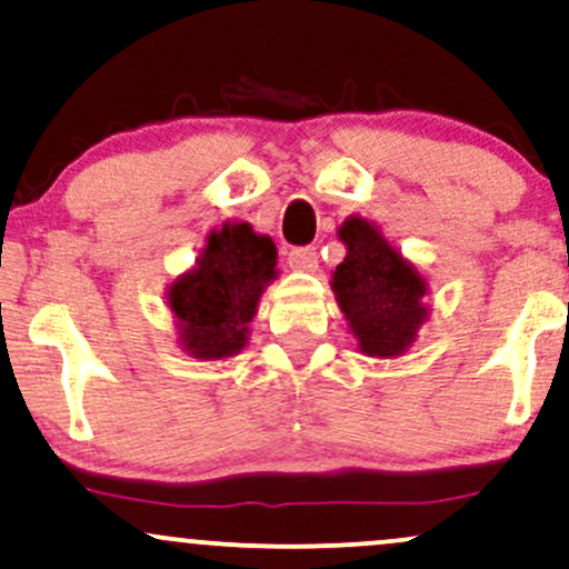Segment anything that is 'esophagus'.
<instances>
[{
    "mask_svg": "<svg viewBox=\"0 0 569 569\" xmlns=\"http://www.w3.org/2000/svg\"><path fill=\"white\" fill-rule=\"evenodd\" d=\"M289 264L293 270H316L318 251L312 246H297L289 251Z\"/></svg>",
    "mask_w": 569,
    "mask_h": 569,
    "instance_id": "1",
    "label": "esophagus"
}]
</instances>
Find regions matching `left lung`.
Masks as SVG:
<instances>
[{
    "label": "left lung",
    "instance_id": "left-lung-1",
    "mask_svg": "<svg viewBox=\"0 0 569 569\" xmlns=\"http://www.w3.org/2000/svg\"><path fill=\"white\" fill-rule=\"evenodd\" d=\"M339 238L348 246V257L331 286L358 348L367 356H401L428 318L422 305L426 280L369 221L350 217Z\"/></svg>",
    "mask_w": 569,
    "mask_h": 569
}]
</instances>
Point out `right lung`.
<instances>
[{
	"label": "right lung",
	"instance_id": "obj_1",
	"mask_svg": "<svg viewBox=\"0 0 569 569\" xmlns=\"http://www.w3.org/2000/svg\"><path fill=\"white\" fill-rule=\"evenodd\" d=\"M276 257L272 240L246 221L208 234L198 267L176 278L168 291V307L179 318V342L189 356L217 361L243 350L264 283L276 278Z\"/></svg>",
	"mask_w": 569,
	"mask_h": 569
}]
</instances>
